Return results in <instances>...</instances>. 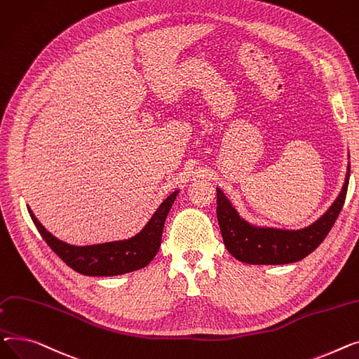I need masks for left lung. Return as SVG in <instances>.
Wrapping results in <instances>:
<instances>
[{
    "instance_id": "left-lung-1",
    "label": "left lung",
    "mask_w": 359,
    "mask_h": 359,
    "mask_svg": "<svg viewBox=\"0 0 359 359\" xmlns=\"http://www.w3.org/2000/svg\"><path fill=\"white\" fill-rule=\"evenodd\" d=\"M349 184V165L339 196L314 223L297 230L257 226L239 216L233 204L217 191V220L229 254L252 265H283L302 261L318 248L338 219Z\"/></svg>"
}]
</instances>
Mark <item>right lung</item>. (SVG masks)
I'll use <instances>...</instances> for the list:
<instances>
[{
	"label": "right lung",
	"instance_id": "1",
	"mask_svg": "<svg viewBox=\"0 0 359 359\" xmlns=\"http://www.w3.org/2000/svg\"><path fill=\"white\" fill-rule=\"evenodd\" d=\"M178 193L180 191L177 189L171 196H168L156 208L149 222L135 236L123 241L86 246L69 245L59 241L36 219L32 210L29 207L27 208L41 238L68 266L82 273V276L113 277L144 268L155 258L161 246L166 216L170 213Z\"/></svg>",
	"mask_w": 359,
	"mask_h": 359
}]
</instances>
